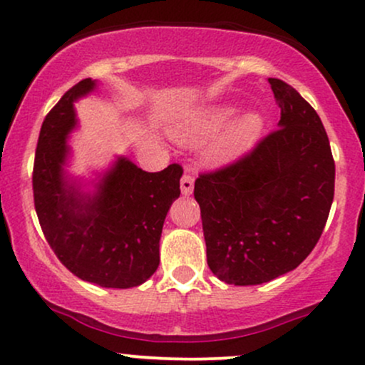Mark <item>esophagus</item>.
I'll return each instance as SVG.
<instances>
[{"label": "esophagus", "instance_id": "1", "mask_svg": "<svg viewBox=\"0 0 365 365\" xmlns=\"http://www.w3.org/2000/svg\"><path fill=\"white\" fill-rule=\"evenodd\" d=\"M180 190H182L183 195H190L194 192V178L190 175H183L182 180H180Z\"/></svg>", "mask_w": 365, "mask_h": 365}]
</instances>
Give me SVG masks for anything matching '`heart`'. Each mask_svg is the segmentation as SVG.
Instances as JSON below:
<instances>
[{
	"label": "heart",
	"mask_w": 365,
	"mask_h": 365,
	"mask_svg": "<svg viewBox=\"0 0 365 365\" xmlns=\"http://www.w3.org/2000/svg\"><path fill=\"white\" fill-rule=\"evenodd\" d=\"M235 104H209L180 113L171 120L168 132L180 144L195 145L212 137L202 150L207 165L223 166L252 149L261 139L266 121L257 111L235 118Z\"/></svg>",
	"instance_id": "b5f03b06"
}]
</instances>
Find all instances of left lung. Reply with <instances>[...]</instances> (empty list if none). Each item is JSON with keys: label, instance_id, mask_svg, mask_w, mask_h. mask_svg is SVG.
<instances>
[{"label": "left lung", "instance_id": "obj_1", "mask_svg": "<svg viewBox=\"0 0 365 365\" xmlns=\"http://www.w3.org/2000/svg\"><path fill=\"white\" fill-rule=\"evenodd\" d=\"M278 130L235 165L195 180L207 264L221 282L267 283L312 252L334 195V161L322 121L292 86L267 78Z\"/></svg>", "mask_w": 365, "mask_h": 365}]
</instances>
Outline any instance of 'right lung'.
Masks as SVG:
<instances>
[{
    "instance_id": "add662e5",
    "label": "right lung",
    "mask_w": 365,
    "mask_h": 365,
    "mask_svg": "<svg viewBox=\"0 0 365 365\" xmlns=\"http://www.w3.org/2000/svg\"><path fill=\"white\" fill-rule=\"evenodd\" d=\"M98 89L81 81L48 113L34 161V204L46 240L63 266L104 288L145 283L159 266V238L171 204L180 197L182 168L148 173L125 156L86 180L68 173L75 103Z\"/></svg>"
}]
</instances>
